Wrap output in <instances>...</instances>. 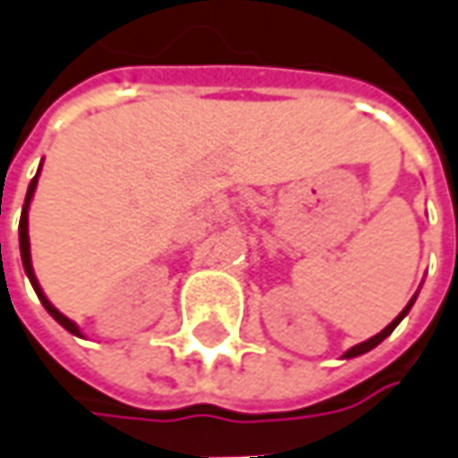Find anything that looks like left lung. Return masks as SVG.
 Segmentation results:
<instances>
[{
	"instance_id": "1",
	"label": "left lung",
	"mask_w": 458,
	"mask_h": 458,
	"mask_svg": "<svg viewBox=\"0 0 458 458\" xmlns=\"http://www.w3.org/2000/svg\"><path fill=\"white\" fill-rule=\"evenodd\" d=\"M413 301H416V296H413V299H411V301H408V307L403 309L401 314H398V317H395V319H393V322L387 324V327H386V329H383V332H377V335H375V337L368 339V342H360V344H355V347H352V350H347V352H344V357H347V360H350V357L365 355V352H370L372 347H377V344H380V342H383V339H386L387 335H390V332H393V329H395V327H398V324H401L403 317H405V314H408V311H411V307H413Z\"/></svg>"
}]
</instances>
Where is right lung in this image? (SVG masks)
Returning <instances> with one entry per match:
<instances>
[{
    "label": "right lung",
    "instance_id": "1",
    "mask_svg": "<svg viewBox=\"0 0 458 458\" xmlns=\"http://www.w3.org/2000/svg\"><path fill=\"white\" fill-rule=\"evenodd\" d=\"M38 174H40V172H38ZM38 174H35V180L30 182V187H27V198H24V205H22V217H20V253H22L24 274H27V278H30V284H32V289H35V293H38V299L42 301V307L50 311V317H53L57 324H63L71 335H75V337H83V335H81V329L75 327V322H71L65 314H60V311L47 301V296L42 293L40 284H38V278H35V271H32V259H30V235H27V210H30V199H32V195H35V187H38Z\"/></svg>",
    "mask_w": 458,
    "mask_h": 458
}]
</instances>
